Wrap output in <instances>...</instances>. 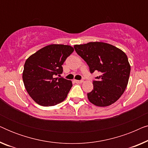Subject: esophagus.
<instances>
[{"mask_svg": "<svg viewBox=\"0 0 148 148\" xmlns=\"http://www.w3.org/2000/svg\"><path fill=\"white\" fill-rule=\"evenodd\" d=\"M75 82L77 83V84H82V83H83V80H75Z\"/></svg>", "mask_w": 148, "mask_h": 148, "instance_id": "esophagus-1", "label": "esophagus"}]
</instances>
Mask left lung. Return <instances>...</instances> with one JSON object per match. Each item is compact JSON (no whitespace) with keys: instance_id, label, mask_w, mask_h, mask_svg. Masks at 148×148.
<instances>
[{"instance_id":"left-lung-1","label":"left lung","mask_w":148,"mask_h":148,"mask_svg":"<svg viewBox=\"0 0 148 148\" xmlns=\"http://www.w3.org/2000/svg\"><path fill=\"white\" fill-rule=\"evenodd\" d=\"M74 48L87 62L91 73H100L93 81L94 89L88 100L98 106H108L119 99L128 84L131 66L126 54L119 48L95 42L75 45Z\"/></svg>"}]
</instances>
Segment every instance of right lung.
I'll list each match as a JSON object with an SVG mask.
<instances>
[{
	"label": "right lung",
	"instance_id": "add662e5",
	"mask_svg": "<svg viewBox=\"0 0 148 148\" xmlns=\"http://www.w3.org/2000/svg\"><path fill=\"white\" fill-rule=\"evenodd\" d=\"M73 51L71 46L51 44L41 48L26 60L23 72V84L37 104L51 106L65 100L72 82L55 76L62 73V64Z\"/></svg>",
	"mask_w": 148,
	"mask_h": 148
}]
</instances>
